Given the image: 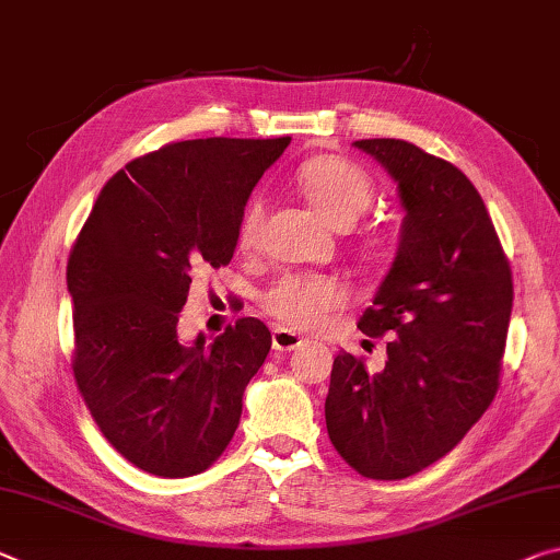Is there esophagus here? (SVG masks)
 Masks as SVG:
<instances>
[{"mask_svg": "<svg viewBox=\"0 0 560 560\" xmlns=\"http://www.w3.org/2000/svg\"><path fill=\"white\" fill-rule=\"evenodd\" d=\"M304 343V339H301L299 334H294V331H289V328H283V326H277L271 331V346L277 351H294V349H299V346Z\"/></svg>", "mask_w": 560, "mask_h": 560, "instance_id": "esophagus-1", "label": "esophagus"}]
</instances>
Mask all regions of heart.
I'll return each instance as SVG.
<instances>
[{"label": "heart", "mask_w": 560, "mask_h": 560, "mask_svg": "<svg viewBox=\"0 0 560 560\" xmlns=\"http://www.w3.org/2000/svg\"><path fill=\"white\" fill-rule=\"evenodd\" d=\"M299 186L306 201L326 224L334 229L353 226L374 197V184L366 172L339 156H318L301 166ZM264 207L259 199L248 201L238 224V244L252 246L259 234ZM341 291L331 279L322 277H289L281 279L269 294L264 296V308L273 318L289 326H314L324 312H328Z\"/></svg>", "instance_id": "obj_1"}]
</instances>
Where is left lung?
Wrapping results in <instances>:
<instances>
[{"mask_svg":"<svg viewBox=\"0 0 560 560\" xmlns=\"http://www.w3.org/2000/svg\"><path fill=\"white\" fill-rule=\"evenodd\" d=\"M404 209L392 269L366 336H388L386 366L341 351L326 396L334 448L361 476L396 481L458 446L499 388L513 283L481 194L464 172L401 139H361Z\"/></svg>","mask_w":560,"mask_h":560,"instance_id":"left-lung-1","label":"left lung"}]
</instances>
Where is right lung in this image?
Here are the masks:
<instances>
[{
  "label": "right lung",
  "mask_w": 560,
  "mask_h": 560,
  "mask_svg": "<svg viewBox=\"0 0 560 560\" xmlns=\"http://www.w3.org/2000/svg\"><path fill=\"white\" fill-rule=\"evenodd\" d=\"M289 141L191 139L135 159L77 238L74 378L106 441L141 471L201 474L234 439L269 328L246 316L214 341H184L179 312L194 273L232 261L246 201Z\"/></svg>",
  "instance_id": "add662e5"
}]
</instances>
